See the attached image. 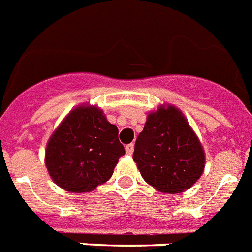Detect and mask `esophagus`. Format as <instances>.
<instances>
[{
	"instance_id": "34e87169",
	"label": "esophagus",
	"mask_w": 252,
	"mask_h": 252,
	"mask_svg": "<svg viewBox=\"0 0 252 252\" xmlns=\"http://www.w3.org/2000/svg\"><path fill=\"white\" fill-rule=\"evenodd\" d=\"M125 150H126V154L127 155H132V152H134V143L127 144V146L125 147Z\"/></svg>"
}]
</instances>
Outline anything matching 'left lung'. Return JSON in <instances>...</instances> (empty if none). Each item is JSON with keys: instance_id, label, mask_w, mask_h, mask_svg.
<instances>
[{"instance_id": "left-lung-1", "label": "left lung", "mask_w": 252, "mask_h": 252, "mask_svg": "<svg viewBox=\"0 0 252 252\" xmlns=\"http://www.w3.org/2000/svg\"><path fill=\"white\" fill-rule=\"evenodd\" d=\"M132 158L147 183L170 194L190 189L204 169L202 144L174 106H161L148 116Z\"/></svg>"}]
</instances>
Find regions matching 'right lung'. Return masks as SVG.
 <instances>
[{"instance_id": "add662e5", "label": "right lung", "mask_w": 252, "mask_h": 252, "mask_svg": "<svg viewBox=\"0 0 252 252\" xmlns=\"http://www.w3.org/2000/svg\"><path fill=\"white\" fill-rule=\"evenodd\" d=\"M125 148L118 128L94 106H79L66 117L46 146L45 164L58 186L88 192L113 174Z\"/></svg>"}]
</instances>
